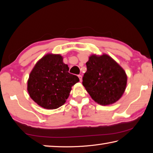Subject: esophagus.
I'll list each match as a JSON object with an SVG mask.
<instances>
[{
  "label": "esophagus",
  "mask_w": 153,
  "mask_h": 153,
  "mask_svg": "<svg viewBox=\"0 0 153 153\" xmlns=\"http://www.w3.org/2000/svg\"><path fill=\"white\" fill-rule=\"evenodd\" d=\"M78 77H79V78L80 82H82V75H78Z\"/></svg>",
  "instance_id": "34e87169"
}]
</instances>
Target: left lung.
Returning a JSON list of instances; mask_svg holds the SVG:
<instances>
[{
    "instance_id": "8db88e82",
    "label": "left lung",
    "mask_w": 153,
    "mask_h": 153,
    "mask_svg": "<svg viewBox=\"0 0 153 153\" xmlns=\"http://www.w3.org/2000/svg\"><path fill=\"white\" fill-rule=\"evenodd\" d=\"M86 64L87 71L82 84L92 99L101 105L117 102L127 85V76L122 67L106 54L91 55Z\"/></svg>"
}]
</instances>
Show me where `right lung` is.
I'll return each instance as SVG.
<instances>
[{
    "instance_id": "add662e5",
    "label": "right lung",
    "mask_w": 153,
    "mask_h": 153,
    "mask_svg": "<svg viewBox=\"0 0 153 153\" xmlns=\"http://www.w3.org/2000/svg\"><path fill=\"white\" fill-rule=\"evenodd\" d=\"M78 77L69 73V67L60 55L47 54L31 71L27 91L35 102L46 109H55L65 104Z\"/></svg>"
}]
</instances>
